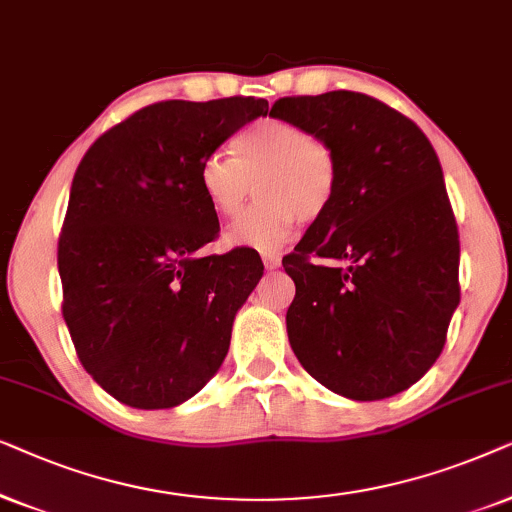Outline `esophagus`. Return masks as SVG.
<instances>
[{
  "label": "esophagus",
  "instance_id": "34e87169",
  "mask_svg": "<svg viewBox=\"0 0 512 512\" xmlns=\"http://www.w3.org/2000/svg\"><path fill=\"white\" fill-rule=\"evenodd\" d=\"M262 262L267 269H278L281 267V255H276V252H262Z\"/></svg>",
  "mask_w": 512,
  "mask_h": 512
}]
</instances>
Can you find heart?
<instances>
[{
	"instance_id": "1",
	"label": "heart",
	"mask_w": 512,
	"mask_h": 512,
	"mask_svg": "<svg viewBox=\"0 0 512 512\" xmlns=\"http://www.w3.org/2000/svg\"><path fill=\"white\" fill-rule=\"evenodd\" d=\"M236 156L213 149L201 161V189L217 215H241L260 192V203L229 229L227 241L274 248L297 222H316L337 192V159L323 140L288 119H260L234 142Z\"/></svg>"
}]
</instances>
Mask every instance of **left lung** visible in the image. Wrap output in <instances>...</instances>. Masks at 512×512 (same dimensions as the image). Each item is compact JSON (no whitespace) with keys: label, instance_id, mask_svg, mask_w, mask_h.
Instances as JSON below:
<instances>
[{"label":"left lung","instance_id":"left-lung-1","mask_svg":"<svg viewBox=\"0 0 512 512\" xmlns=\"http://www.w3.org/2000/svg\"><path fill=\"white\" fill-rule=\"evenodd\" d=\"M337 159V192L283 267L295 281L288 337L320 384L351 400L405 391L431 370L459 306V229L438 154L372 95L278 98Z\"/></svg>","mask_w":512,"mask_h":512}]
</instances>
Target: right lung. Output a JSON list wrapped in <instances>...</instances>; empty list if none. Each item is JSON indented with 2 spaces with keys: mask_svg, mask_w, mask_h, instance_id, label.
Instances as JSON below:
<instances>
[{
  "mask_svg": "<svg viewBox=\"0 0 512 512\" xmlns=\"http://www.w3.org/2000/svg\"><path fill=\"white\" fill-rule=\"evenodd\" d=\"M267 100H163L88 147L58 238L63 318L84 370L138 410L199 393L229 351L264 267L250 250L199 255L220 234L201 161Z\"/></svg>",
  "mask_w": 512,
  "mask_h": 512,
  "instance_id": "1",
  "label": "right lung"
}]
</instances>
